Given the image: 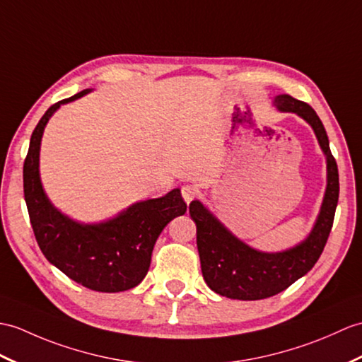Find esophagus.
I'll return each instance as SVG.
<instances>
[{
  "label": "esophagus",
  "instance_id": "1",
  "mask_svg": "<svg viewBox=\"0 0 362 362\" xmlns=\"http://www.w3.org/2000/svg\"><path fill=\"white\" fill-rule=\"evenodd\" d=\"M197 196V191L194 187H191V185H183L182 187V197L183 200L187 202V204H189V202L194 199Z\"/></svg>",
  "mask_w": 362,
  "mask_h": 362
}]
</instances>
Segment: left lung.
Returning <instances> with one entry per match:
<instances>
[{"mask_svg": "<svg viewBox=\"0 0 362 362\" xmlns=\"http://www.w3.org/2000/svg\"><path fill=\"white\" fill-rule=\"evenodd\" d=\"M273 105L277 111L296 114L312 126L325 156V194L308 236L295 247L276 253L250 247L247 242L234 236L202 202H191L189 214L197 226L202 274L209 288L230 299L257 300L274 296L312 270L329 239L338 205V165L332 156L324 124L315 109L287 94L276 95Z\"/></svg>", "mask_w": 362, "mask_h": 362, "instance_id": "8db88e82", "label": "left lung"}]
</instances>
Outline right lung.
<instances>
[{
	"mask_svg": "<svg viewBox=\"0 0 362 362\" xmlns=\"http://www.w3.org/2000/svg\"><path fill=\"white\" fill-rule=\"evenodd\" d=\"M92 89L50 106L33 129L23 168L24 200L33 234L50 264L83 287L103 293L131 290L146 276L157 238L187 211L180 189L132 204L111 219L85 223L63 214L49 200L40 177V148L50 117Z\"/></svg>",
	"mask_w": 362,
	"mask_h": 362,
	"instance_id": "1",
	"label": "right lung"
}]
</instances>
